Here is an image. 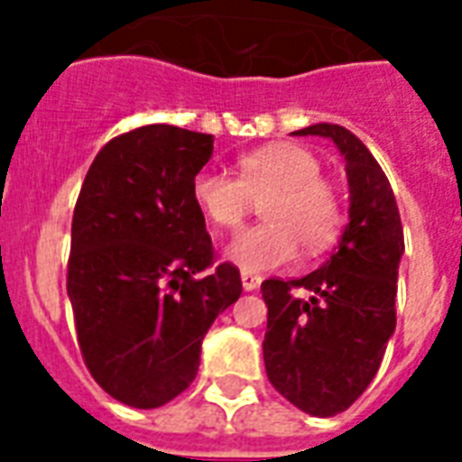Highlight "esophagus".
Wrapping results in <instances>:
<instances>
[{
    "mask_svg": "<svg viewBox=\"0 0 462 462\" xmlns=\"http://www.w3.org/2000/svg\"><path fill=\"white\" fill-rule=\"evenodd\" d=\"M242 288L246 292H254V290L261 288V275H254V273H242Z\"/></svg>",
    "mask_w": 462,
    "mask_h": 462,
    "instance_id": "esophagus-1",
    "label": "esophagus"
}]
</instances>
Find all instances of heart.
Masks as SVG:
<instances>
[{"instance_id": "1", "label": "heart", "mask_w": 462, "mask_h": 462, "mask_svg": "<svg viewBox=\"0 0 462 462\" xmlns=\"http://www.w3.org/2000/svg\"><path fill=\"white\" fill-rule=\"evenodd\" d=\"M266 223L246 227L225 256L245 273L285 266L300 254H321L336 245L345 223L343 199L326 177L321 160L297 143H271L239 158V177L201 170L191 180V199L210 223L235 230L256 201Z\"/></svg>"}]
</instances>
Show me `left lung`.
Listing matches in <instances>:
<instances>
[{
	"label": "left lung",
	"mask_w": 462,
	"mask_h": 462,
	"mask_svg": "<svg viewBox=\"0 0 462 462\" xmlns=\"http://www.w3.org/2000/svg\"><path fill=\"white\" fill-rule=\"evenodd\" d=\"M345 158L350 223L321 268L297 281L261 282L268 307L263 362L268 381L314 417L343 412L379 372L395 330L398 266L405 252L393 189L369 148L340 125H311ZM307 289L309 300L296 297Z\"/></svg>",
	"instance_id": "left-lung-1"
}]
</instances>
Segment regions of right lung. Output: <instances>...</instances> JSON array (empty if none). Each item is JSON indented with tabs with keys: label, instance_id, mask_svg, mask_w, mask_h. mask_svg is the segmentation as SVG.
Returning <instances> with one entry per match:
<instances>
[{
	"label": "right lung",
	"instance_id": "right-lung-1",
	"mask_svg": "<svg viewBox=\"0 0 462 462\" xmlns=\"http://www.w3.org/2000/svg\"><path fill=\"white\" fill-rule=\"evenodd\" d=\"M213 155L210 134L139 126L96 155L71 220L67 292L88 372L139 410L189 388L201 340L242 295L232 263L213 268L191 180Z\"/></svg>",
	"mask_w": 462,
	"mask_h": 462
}]
</instances>
